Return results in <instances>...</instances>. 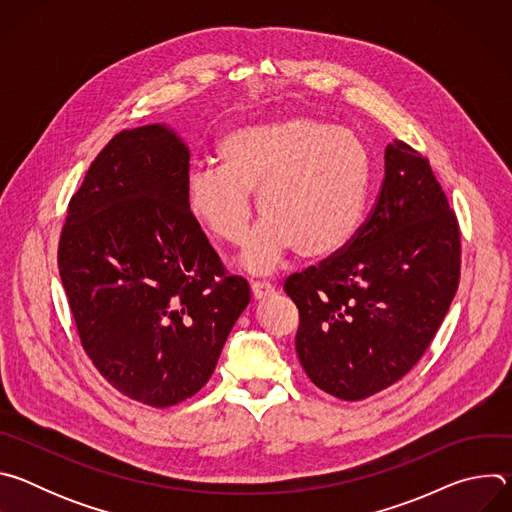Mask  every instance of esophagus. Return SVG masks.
I'll return each instance as SVG.
<instances>
[{"mask_svg":"<svg viewBox=\"0 0 512 512\" xmlns=\"http://www.w3.org/2000/svg\"><path fill=\"white\" fill-rule=\"evenodd\" d=\"M251 291H253L255 300H265V298L275 296V285H271L269 281H253Z\"/></svg>","mask_w":512,"mask_h":512,"instance_id":"1","label":"esophagus"}]
</instances>
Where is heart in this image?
I'll use <instances>...</instances> for the list:
<instances>
[{"mask_svg": "<svg viewBox=\"0 0 512 512\" xmlns=\"http://www.w3.org/2000/svg\"><path fill=\"white\" fill-rule=\"evenodd\" d=\"M218 156L188 172L186 208L208 235L239 245L259 192L263 221L239 255L245 271L271 273L291 249L328 257L358 231L373 162L354 131L310 115L245 123L221 137Z\"/></svg>", "mask_w": 512, "mask_h": 512, "instance_id": "heart-1", "label": "heart"}]
</instances>
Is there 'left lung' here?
<instances>
[{"label":"left lung","mask_w":512,"mask_h":512,"mask_svg":"<svg viewBox=\"0 0 512 512\" xmlns=\"http://www.w3.org/2000/svg\"><path fill=\"white\" fill-rule=\"evenodd\" d=\"M460 279V231L421 154L385 150V180L369 221L334 257L291 275L300 310L296 352L310 381L344 399L397 383L442 326Z\"/></svg>","instance_id":"obj_1"}]
</instances>
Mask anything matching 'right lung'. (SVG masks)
Instances as JSON below:
<instances>
[{
    "instance_id": "add662e5",
    "label": "right lung",
    "mask_w": 512,
    "mask_h": 512,
    "mask_svg": "<svg viewBox=\"0 0 512 512\" xmlns=\"http://www.w3.org/2000/svg\"><path fill=\"white\" fill-rule=\"evenodd\" d=\"M190 150L166 123L115 135L68 204L58 269L83 348L152 407L198 393L251 300L186 208Z\"/></svg>"
}]
</instances>
